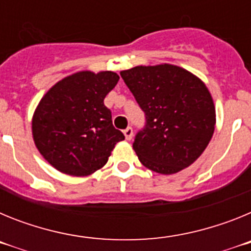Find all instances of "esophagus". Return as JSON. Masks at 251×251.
<instances>
[{
  "label": "esophagus",
  "mask_w": 251,
  "mask_h": 251,
  "mask_svg": "<svg viewBox=\"0 0 251 251\" xmlns=\"http://www.w3.org/2000/svg\"><path fill=\"white\" fill-rule=\"evenodd\" d=\"M123 133H124V136H126V139H127V141H130V139L133 138V128L132 127L126 128V129L123 130Z\"/></svg>",
  "instance_id": "esophagus-1"
}]
</instances>
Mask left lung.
Listing matches in <instances>:
<instances>
[{"mask_svg": "<svg viewBox=\"0 0 251 251\" xmlns=\"http://www.w3.org/2000/svg\"><path fill=\"white\" fill-rule=\"evenodd\" d=\"M145 112L133 150L145 167L171 175L194 163L215 129V106L205 84L178 66H136L121 72Z\"/></svg>", "mask_w": 251, "mask_h": 251, "instance_id": "obj_1", "label": "left lung"}]
</instances>
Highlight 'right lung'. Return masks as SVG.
Here are the masks:
<instances>
[{"label": "right lung", "instance_id": "add662e5", "mask_svg": "<svg viewBox=\"0 0 251 251\" xmlns=\"http://www.w3.org/2000/svg\"><path fill=\"white\" fill-rule=\"evenodd\" d=\"M118 80L113 72H80L60 80L41 99L32 136L52 167L72 176H88L105 165L114 146L124 139L104 105Z\"/></svg>", "mask_w": 251, "mask_h": 251}]
</instances>
